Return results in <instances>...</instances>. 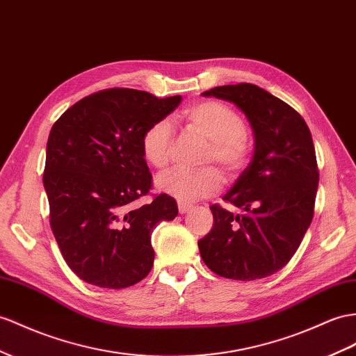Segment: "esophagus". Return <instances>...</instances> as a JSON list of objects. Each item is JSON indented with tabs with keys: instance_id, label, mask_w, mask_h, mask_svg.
Wrapping results in <instances>:
<instances>
[{
	"instance_id": "obj_1",
	"label": "esophagus",
	"mask_w": 356,
	"mask_h": 356,
	"mask_svg": "<svg viewBox=\"0 0 356 356\" xmlns=\"http://www.w3.org/2000/svg\"><path fill=\"white\" fill-rule=\"evenodd\" d=\"M177 207H179V212L180 213H186L189 209H191V204L186 203V202H179L177 203Z\"/></svg>"
}]
</instances>
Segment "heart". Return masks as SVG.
<instances>
[{"instance_id": "b5f03b06", "label": "heart", "mask_w": 356, "mask_h": 356, "mask_svg": "<svg viewBox=\"0 0 356 356\" xmlns=\"http://www.w3.org/2000/svg\"><path fill=\"white\" fill-rule=\"evenodd\" d=\"M179 120L188 129L209 141L203 163H216L227 177H233L247 165L251 143L243 118L234 109L215 100H203L185 108ZM172 150V129L167 120L153 122L141 136V153L150 167L168 165ZM158 189L180 202H194L216 194L221 175L213 167L202 170H171L156 180Z\"/></svg>"}]
</instances>
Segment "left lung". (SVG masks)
<instances>
[{
  "label": "left lung",
  "instance_id": "obj_1",
  "mask_svg": "<svg viewBox=\"0 0 356 356\" xmlns=\"http://www.w3.org/2000/svg\"><path fill=\"white\" fill-rule=\"evenodd\" d=\"M202 95L238 106L251 123L256 147L224 195L242 213L212 204L213 227L198 241L200 254L224 278L269 277L293 257L313 220L318 168L312 132L293 108L254 84L221 86Z\"/></svg>",
  "mask_w": 356,
  "mask_h": 356
}]
</instances>
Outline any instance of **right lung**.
<instances>
[{"instance_id":"obj_1","label":"right lung","mask_w":356,"mask_h":356,"mask_svg":"<svg viewBox=\"0 0 356 356\" xmlns=\"http://www.w3.org/2000/svg\"><path fill=\"white\" fill-rule=\"evenodd\" d=\"M180 100L134 88L100 90L52 126L43 172L51 229L63 259L88 284L124 289L153 266L152 232L179 211L167 194L138 206L152 189L141 136Z\"/></svg>"}]
</instances>
